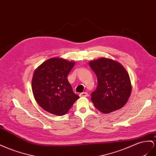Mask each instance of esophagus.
Here are the masks:
<instances>
[{"label": "esophagus", "instance_id": "1", "mask_svg": "<svg viewBox=\"0 0 156 156\" xmlns=\"http://www.w3.org/2000/svg\"><path fill=\"white\" fill-rule=\"evenodd\" d=\"M79 96H81V97H87V96H88V93L87 92H82V93H81L79 94Z\"/></svg>", "mask_w": 156, "mask_h": 156}]
</instances>
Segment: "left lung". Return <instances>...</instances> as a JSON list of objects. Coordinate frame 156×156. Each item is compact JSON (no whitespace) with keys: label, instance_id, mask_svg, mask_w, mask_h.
<instances>
[{"label":"left lung","instance_id":"8db88e82","mask_svg":"<svg viewBox=\"0 0 156 156\" xmlns=\"http://www.w3.org/2000/svg\"><path fill=\"white\" fill-rule=\"evenodd\" d=\"M88 64L98 79L96 89L91 93V100L95 108L103 113L123 108L132 91L127 70L119 62L106 58L92 60Z\"/></svg>","mask_w":156,"mask_h":156}]
</instances>
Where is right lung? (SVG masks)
Instances as JSON below:
<instances>
[{
    "label": "right lung",
    "mask_w": 156,
    "mask_h": 156,
    "mask_svg": "<svg viewBox=\"0 0 156 156\" xmlns=\"http://www.w3.org/2000/svg\"><path fill=\"white\" fill-rule=\"evenodd\" d=\"M75 64L64 58H52L35 70L31 81L33 94L45 111L63 115L79 99L67 78Z\"/></svg>",
    "instance_id": "add662e5"
}]
</instances>
